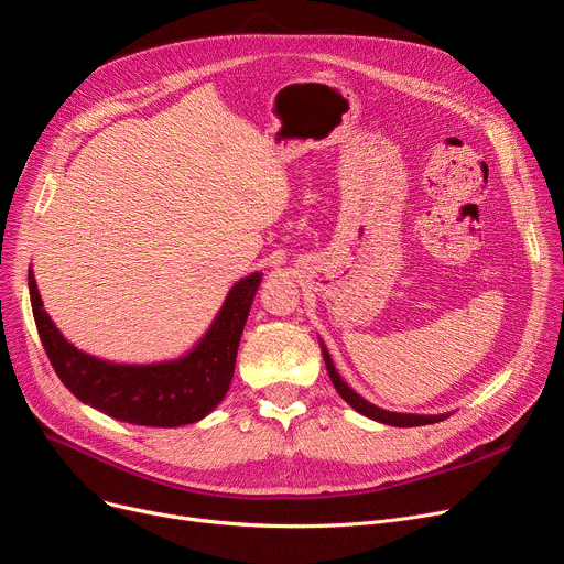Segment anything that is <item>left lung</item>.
<instances>
[{
    "label": "left lung",
    "instance_id": "left-lung-1",
    "mask_svg": "<svg viewBox=\"0 0 564 564\" xmlns=\"http://www.w3.org/2000/svg\"><path fill=\"white\" fill-rule=\"evenodd\" d=\"M323 357H325V364H327L329 378H332L338 394L343 397V401H346L348 405H352L357 412H361L364 417L376 420V422L387 424V426H426V424H435V422H443V420L449 417V414H403V412L382 410V408L369 403L366 399H361L355 389H350L346 382H343V378L338 376L336 366H334V361H332V357H329L325 346H323Z\"/></svg>",
    "mask_w": 564,
    "mask_h": 564
}]
</instances>
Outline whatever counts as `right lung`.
<instances>
[{
  "label": "right lung",
  "mask_w": 564,
  "mask_h": 564,
  "mask_svg": "<svg viewBox=\"0 0 564 564\" xmlns=\"http://www.w3.org/2000/svg\"><path fill=\"white\" fill-rule=\"evenodd\" d=\"M260 281V272L237 281L198 346L159 364H115L78 350L43 311L32 269L30 297L45 355L73 397L119 422L173 429L200 422L224 401Z\"/></svg>",
  "instance_id": "1"
}]
</instances>
